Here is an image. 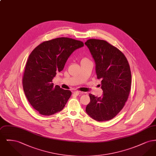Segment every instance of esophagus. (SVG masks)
Returning a JSON list of instances; mask_svg holds the SVG:
<instances>
[{"label":"esophagus","instance_id":"34e87169","mask_svg":"<svg viewBox=\"0 0 156 156\" xmlns=\"http://www.w3.org/2000/svg\"><path fill=\"white\" fill-rule=\"evenodd\" d=\"M80 92L79 91H78V90H75V91H74L73 92V95H75V96H78L79 94H80Z\"/></svg>","mask_w":156,"mask_h":156}]
</instances>
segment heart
<instances>
[{"mask_svg":"<svg viewBox=\"0 0 156 156\" xmlns=\"http://www.w3.org/2000/svg\"><path fill=\"white\" fill-rule=\"evenodd\" d=\"M83 59H87V58H83Z\"/></svg>","mask_w":156,"mask_h":156,"instance_id":"heart-1","label":"heart"}]
</instances>
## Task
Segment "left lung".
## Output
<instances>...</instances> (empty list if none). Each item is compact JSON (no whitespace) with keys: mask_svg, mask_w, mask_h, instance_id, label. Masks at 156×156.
Segmentation results:
<instances>
[{"mask_svg":"<svg viewBox=\"0 0 156 156\" xmlns=\"http://www.w3.org/2000/svg\"><path fill=\"white\" fill-rule=\"evenodd\" d=\"M96 64L97 78L101 79L104 94H89L87 114L98 122L113 119L123 109L131 89L132 75L128 61L118 48L103 40L89 39L85 43Z\"/></svg>","mask_w":156,"mask_h":156,"instance_id":"1","label":"left lung"}]
</instances>
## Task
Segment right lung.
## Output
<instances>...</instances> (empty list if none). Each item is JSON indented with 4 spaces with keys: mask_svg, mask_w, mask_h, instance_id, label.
Instances as JSON below:
<instances>
[{
    "mask_svg": "<svg viewBox=\"0 0 156 156\" xmlns=\"http://www.w3.org/2000/svg\"><path fill=\"white\" fill-rule=\"evenodd\" d=\"M83 46L82 41L68 37L45 41L30 53L23 76V87L31 105L40 114L50 116L64 108L69 90L54 86L53 78L61 71L70 55Z\"/></svg>",
    "mask_w": 156,
    "mask_h": 156,
    "instance_id": "right-lung-1",
    "label": "right lung"
}]
</instances>
